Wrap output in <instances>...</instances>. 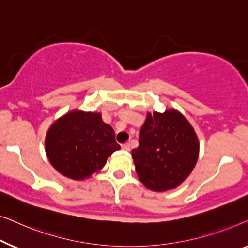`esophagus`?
Segmentation results:
<instances>
[{
    "instance_id": "1",
    "label": "esophagus",
    "mask_w": 248,
    "mask_h": 248,
    "mask_svg": "<svg viewBox=\"0 0 248 248\" xmlns=\"http://www.w3.org/2000/svg\"><path fill=\"white\" fill-rule=\"evenodd\" d=\"M121 147H123L124 151H125V152L130 151V144H129V142H125V144H124Z\"/></svg>"
}]
</instances>
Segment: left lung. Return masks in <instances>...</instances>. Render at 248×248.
Instances as JSON below:
<instances>
[{
  "mask_svg": "<svg viewBox=\"0 0 248 248\" xmlns=\"http://www.w3.org/2000/svg\"><path fill=\"white\" fill-rule=\"evenodd\" d=\"M136 172L152 191L175 189L190 175L199 156L194 129L179 111L147 113L139 146L131 152Z\"/></svg>",
  "mask_w": 248,
  "mask_h": 248,
  "instance_id": "left-lung-1",
  "label": "left lung"
}]
</instances>
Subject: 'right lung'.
Returning <instances> with one entry per match:
<instances>
[{
	"mask_svg": "<svg viewBox=\"0 0 248 248\" xmlns=\"http://www.w3.org/2000/svg\"><path fill=\"white\" fill-rule=\"evenodd\" d=\"M45 147L48 159L59 173L72 180H84L97 173L120 146L111 125L101 113L74 110L48 129Z\"/></svg>",
	"mask_w": 248,
	"mask_h": 248,
	"instance_id": "right-lung-1",
	"label": "right lung"
}]
</instances>
